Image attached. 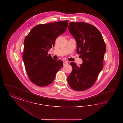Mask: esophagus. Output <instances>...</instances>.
<instances>
[{"label": "esophagus", "instance_id": "1", "mask_svg": "<svg viewBox=\"0 0 123 123\" xmlns=\"http://www.w3.org/2000/svg\"><path fill=\"white\" fill-rule=\"evenodd\" d=\"M68 64V62L67 61H64V65H66Z\"/></svg>", "mask_w": 123, "mask_h": 123}]
</instances>
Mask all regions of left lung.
I'll return each instance as SVG.
<instances>
[{
	"mask_svg": "<svg viewBox=\"0 0 123 123\" xmlns=\"http://www.w3.org/2000/svg\"><path fill=\"white\" fill-rule=\"evenodd\" d=\"M68 29L76 41L77 53L80 54L83 63L79 67L70 63L73 70L67 81L73 89L85 90L94 85L103 68L105 43L99 30L92 25L71 22Z\"/></svg>",
	"mask_w": 123,
	"mask_h": 123,
	"instance_id": "1",
	"label": "left lung"
}]
</instances>
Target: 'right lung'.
Segmentation results:
<instances>
[{"instance_id":"right-lung-1","label":"right lung","mask_w":123,"mask_h":123,"mask_svg":"<svg viewBox=\"0 0 123 123\" xmlns=\"http://www.w3.org/2000/svg\"><path fill=\"white\" fill-rule=\"evenodd\" d=\"M68 22L36 25L25 38L24 64L29 79L38 86L50 85L63 65L61 60L53 59L47 53L54 46L57 38L65 32Z\"/></svg>"}]
</instances>
